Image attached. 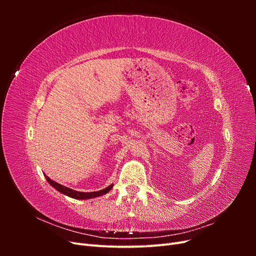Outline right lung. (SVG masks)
<instances>
[{"instance_id": "1", "label": "right lung", "mask_w": 256, "mask_h": 256, "mask_svg": "<svg viewBox=\"0 0 256 256\" xmlns=\"http://www.w3.org/2000/svg\"><path fill=\"white\" fill-rule=\"evenodd\" d=\"M46 180H48V182L52 186V187L58 190V192L63 193V194L69 196V198H76V200H88V198H97V196H102L104 194H106L108 192H109L112 187H113V184H110L109 187H106L102 190L100 191H95V192H80V191H76V190H72L70 188L68 187H65V186L60 184H58L54 180H50V178L48 176H46Z\"/></svg>"}]
</instances>
